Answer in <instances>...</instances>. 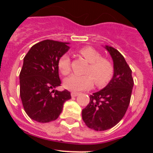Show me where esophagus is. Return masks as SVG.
<instances>
[{
	"label": "esophagus",
	"mask_w": 153,
	"mask_h": 153,
	"mask_svg": "<svg viewBox=\"0 0 153 153\" xmlns=\"http://www.w3.org/2000/svg\"><path fill=\"white\" fill-rule=\"evenodd\" d=\"M78 94H79L78 93H76V92H72V93H71V97H76V96H78Z\"/></svg>",
	"instance_id": "34e87169"
}]
</instances>
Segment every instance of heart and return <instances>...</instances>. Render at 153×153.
I'll return each mask as SVG.
<instances>
[{"mask_svg":"<svg viewBox=\"0 0 153 153\" xmlns=\"http://www.w3.org/2000/svg\"><path fill=\"white\" fill-rule=\"evenodd\" d=\"M86 61L90 63L85 74L72 75L65 79L64 87L73 92L88 90L95 84L97 87H104L112 80L114 76V65L111 60L102 57L100 52L92 47H85L79 51ZM58 69L63 75L67 76L71 71V62L70 56L63 54L58 60Z\"/></svg>","mask_w":153,"mask_h":153,"instance_id":"heart-1","label":"heart"}]
</instances>
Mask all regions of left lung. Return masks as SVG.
Segmentation results:
<instances>
[{
    "label": "left lung",
    "instance_id": "obj_1",
    "mask_svg": "<svg viewBox=\"0 0 153 153\" xmlns=\"http://www.w3.org/2000/svg\"><path fill=\"white\" fill-rule=\"evenodd\" d=\"M111 55L114 76L102 90L90 96V102L82 110V118L89 128L104 131L115 126L124 117L130 102L133 87L132 70L121 53L105 47Z\"/></svg>",
    "mask_w": 153,
    "mask_h": 153
}]
</instances>
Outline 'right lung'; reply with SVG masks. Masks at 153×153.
<instances>
[{
    "instance_id": "add662e5",
    "label": "right lung",
    "mask_w": 153,
    "mask_h": 153,
    "mask_svg": "<svg viewBox=\"0 0 153 153\" xmlns=\"http://www.w3.org/2000/svg\"><path fill=\"white\" fill-rule=\"evenodd\" d=\"M69 43L45 40L34 44L24 58L20 73V96L28 117L39 123L56 120L63 103L71 98L60 86L58 60L70 49Z\"/></svg>"
}]
</instances>
